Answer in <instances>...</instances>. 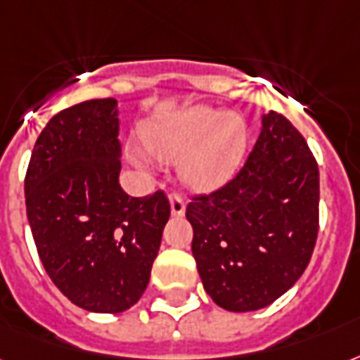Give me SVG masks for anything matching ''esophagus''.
Here are the masks:
<instances>
[{
    "mask_svg": "<svg viewBox=\"0 0 360 360\" xmlns=\"http://www.w3.org/2000/svg\"><path fill=\"white\" fill-rule=\"evenodd\" d=\"M169 205H172V215L174 217H183L185 215V200L179 194H169Z\"/></svg>",
    "mask_w": 360,
    "mask_h": 360,
    "instance_id": "obj_1",
    "label": "esophagus"
}]
</instances>
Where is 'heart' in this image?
I'll return each instance as SVG.
<instances>
[{
	"label": "heart",
	"mask_w": 360,
	"mask_h": 360,
	"mask_svg": "<svg viewBox=\"0 0 360 360\" xmlns=\"http://www.w3.org/2000/svg\"><path fill=\"white\" fill-rule=\"evenodd\" d=\"M143 143L156 160L175 164L186 185L213 188L234 174L243 150L245 128L224 111L192 107L172 119L143 130ZM131 160L145 168L147 162L131 150Z\"/></svg>",
	"instance_id": "heart-1"
}]
</instances>
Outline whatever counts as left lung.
<instances>
[{
  "label": "left lung",
  "mask_w": 360,
  "mask_h": 360,
  "mask_svg": "<svg viewBox=\"0 0 360 360\" xmlns=\"http://www.w3.org/2000/svg\"><path fill=\"white\" fill-rule=\"evenodd\" d=\"M192 255L205 292L229 311L285 295L309 264L319 230V168L283 115L262 130L234 179L186 205Z\"/></svg>",
  "instance_id": "8db88e82"
}]
</instances>
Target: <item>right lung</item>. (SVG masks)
<instances>
[{"mask_svg":"<svg viewBox=\"0 0 360 360\" xmlns=\"http://www.w3.org/2000/svg\"><path fill=\"white\" fill-rule=\"evenodd\" d=\"M119 174V109L105 98L49 120L24 181L27 221L49 278L96 314H120L141 298L169 219L164 192L131 198Z\"/></svg>","mask_w":360,"mask_h":360,"instance_id":"right-lung-1","label":"right lung"}]
</instances>
